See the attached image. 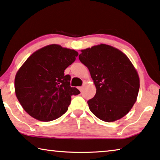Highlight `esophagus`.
<instances>
[{
  "instance_id": "obj_1",
  "label": "esophagus",
  "mask_w": 160,
  "mask_h": 160,
  "mask_svg": "<svg viewBox=\"0 0 160 160\" xmlns=\"http://www.w3.org/2000/svg\"><path fill=\"white\" fill-rule=\"evenodd\" d=\"M79 90H80V91H81V92H82V86H81V87H79Z\"/></svg>"
}]
</instances>
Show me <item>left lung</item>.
Segmentation results:
<instances>
[{
  "label": "left lung",
  "mask_w": 160,
  "mask_h": 160,
  "mask_svg": "<svg viewBox=\"0 0 160 160\" xmlns=\"http://www.w3.org/2000/svg\"><path fill=\"white\" fill-rule=\"evenodd\" d=\"M79 59L90 71L96 93L88 101L90 111L101 120L123 118L137 101L139 77L128 57L104 44L81 50Z\"/></svg>",
  "instance_id": "8db88e82"
}]
</instances>
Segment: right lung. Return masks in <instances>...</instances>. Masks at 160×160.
I'll list each match as a JSON object with an SVG mask.
<instances>
[{"label": "right lung", "instance_id": "1", "mask_svg": "<svg viewBox=\"0 0 160 160\" xmlns=\"http://www.w3.org/2000/svg\"><path fill=\"white\" fill-rule=\"evenodd\" d=\"M78 52L50 44L37 50L16 72L14 85L19 103L28 114L41 121H53L68 111L71 96L80 93L70 86L65 70Z\"/></svg>", "mask_w": 160, "mask_h": 160}]
</instances>
